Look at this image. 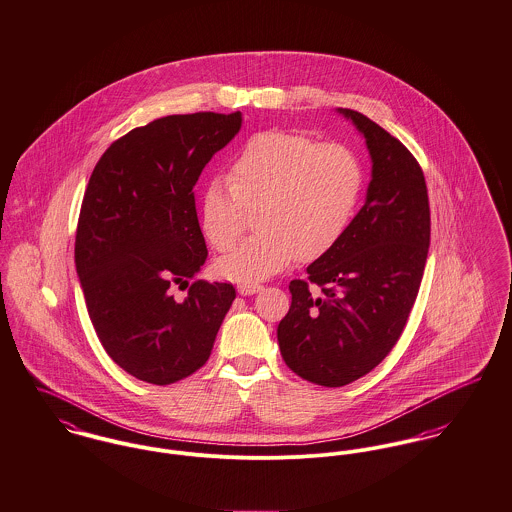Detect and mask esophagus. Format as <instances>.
<instances>
[{
	"instance_id": "esophagus-1",
	"label": "esophagus",
	"mask_w": 512,
	"mask_h": 512,
	"mask_svg": "<svg viewBox=\"0 0 512 512\" xmlns=\"http://www.w3.org/2000/svg\"><path fill=\"white\" fill-rule=\"evenodd\" d=\"M263 290V284L261 283H239L237 284V292L243 294V296H249V294H255V292H261Z\"/></svg>"
}]
</instances>
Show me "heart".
Here are the masks:
<instances>
[{"instance_id":"1","label":"heart","mask_w":512,"mask_h":512,"mask_svg":"<svg viewBox=\"0 0 512 512\" xmlns=\"http://www.w3.org/2000/svg\"><path fill=\"white\" fill-rule=\"evenodd\" d=\"M228 180L204 186L198 224L214 249L226 251L243 228V206L257 204L259 231L216 261L222 279L241 283L271 277L296 257L308 263L330 253L363 190L351 149L281 129L251 135L235 153Z\"/></svg>"}]
</instances>
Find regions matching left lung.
Here are the masks:
<instances>
[{"label": "left lung", "instance_id": "8db88e82", "mask_svg": "<svg viewBox=\"0 0 512 512\" xmlns=\"http://www.w3.org/2000/svg\"><path fill=\"white\" fill-rule=\"evenodd\" d=\"M340 112L371 153L367 200L340 243L306 269L308 279L290 281L292 304L277 330L288 369L322 387L349 385L391 353L430 245L428 188L414 155L367 115Z\"/></svg>", "mask_w": 512, "mask_h": 512}]
</instances>
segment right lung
Instances as JSON below:
<instances>
[{"instance_id": "1", "label": "right lung", "mask_w": 512, "mask_h": 512, "mask_svg": "<svg viewBox=\"0 0 512 512\" xmlns=\"http://www.w3.org/2000/svg\"><path fill=\"white\" fill-rule=\"evenodd\" d=\"M239 127L241 112L155 119L114 141L86 186L76 273L104 349L139 381L165 387L198 371L235 298L231 283L194 281L176 302L171 286L208 257L194 184Z\"/></svg>"}]
</instances>
